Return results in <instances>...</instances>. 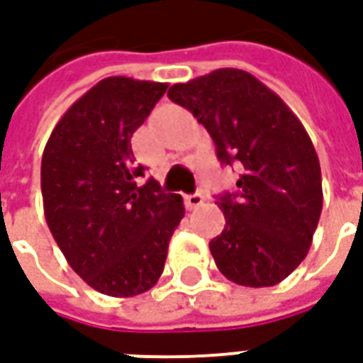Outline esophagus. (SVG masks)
I'll return each instance as SVG.
<instances>
[{
	"label": "esophagus",
	"mask_w": 363,
	"mask_h": 363,
	"mask_svg": "<svg viewBox=\"0 0 363 363\" xmlns=\"http://www.w3.org/2000/svg\"><path fill=\"white\" fill-rule=\"evenodd\" d=\"M203 195L201 193H191V195H185V207L193 211V208H197L199 205H203Z\"/></svg>",
	"instance_id": "34e87169"
}]
</instances>
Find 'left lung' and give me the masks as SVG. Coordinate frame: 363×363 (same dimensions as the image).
Segmentation results:
<instances>
[{
	"label": "left lung",
	"mask_w": 363,
	"mask_h": 363,
	"mask_svg": "<svg viewBox=\"0 0 363 363\" xmlns=\"http://www.w3.org/2000/svg\"><path fill=\"white\" fill-rule=\"evenodd\" d=\"M168 98L197 118L222 164H240L238 191L218 197L226 226L208 247L240 286H274L311 247L323 208L315 147L279 94L247 71L216 69L172 84Z\"/></svg>",
	"instance_id": "1"
}]
</instances>
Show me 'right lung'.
<instances>
[{"label": "right lung", "instance_id": "1", "mask_svg": "<svg viewBox=\"0 0 363 363\" xmlns=\"http://www.w3.org/2000/svg\"><path fill=\"white\" fill-rule=\"evenodd\" d=\"M166 83L108 77L63 113L42 155L48 228L91 288L131 298L155 286L184 199L135 166L131 137L164 96Z\"/></svg>", "mask_w": 363, "mask_h": 363}]
</instances>
